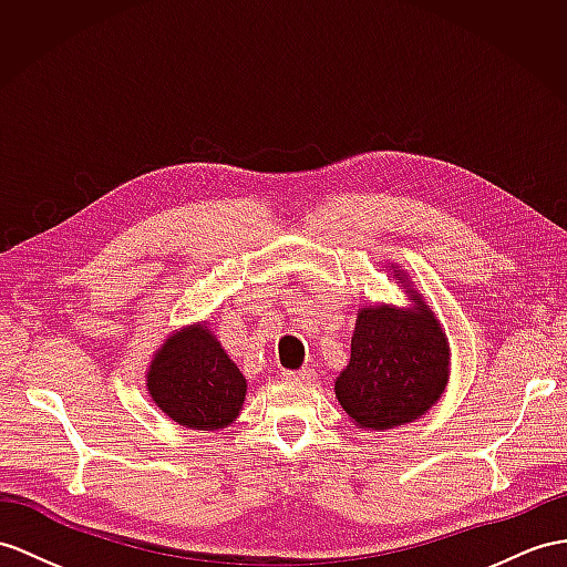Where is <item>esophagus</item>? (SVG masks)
Segmentation results:
<instances>
[{
	"instance_id": "obj_1",
	"label": "esophagus",
	"mask_w": 567,
	"mask_h": 567,
	"mask_svg": "<svg viewBox=\"0 0 567 567\" xmlns=\"http://www.w3.org/2000/svg\"><path fill=\"white\" fill-rule=\"evenodd\" d=\"M284 378L288 382H298V384H310L315 380V370L302 368V370H286Z\"/></svg>"
}]
</instances>
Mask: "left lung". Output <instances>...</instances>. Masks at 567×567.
Segmentation results:
<instances>
[{"mask_svg":"<svg viewBox=\"0 0 567 567\" xmlns=\"http://www.w3.org/2000/svg\"><path fill=\"white\" fill-rule=\"evenodd\" d=\"M394 269V267H392ZM409 293L411 308L363 306L355 317L349 365L334 392L349 419L368 431H388L421 419L443 396L450 378V341L421 293Z\"/></svg>","mask_w":567,"mask_h":567,"instance_id":"8db88e82","label":"left lung"}]
</instances>
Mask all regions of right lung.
<instances>
[{
	"label": "right lung",
	"instance_id": "1",
	"mask_svg": "<svg viewBox=\"0 0 567 567\" xmlns=\"http://www.w3.org/2000/svg\"><path fill=\"white\" fill-rule=\"evenodd\" d=\"M146 390L156 406L192 431H218L240 416L247 380L204 324L177 329L154 353Z\"/></svg>",
	"mask_w": 567,
	"mask_h": 567
}]
</instances>
